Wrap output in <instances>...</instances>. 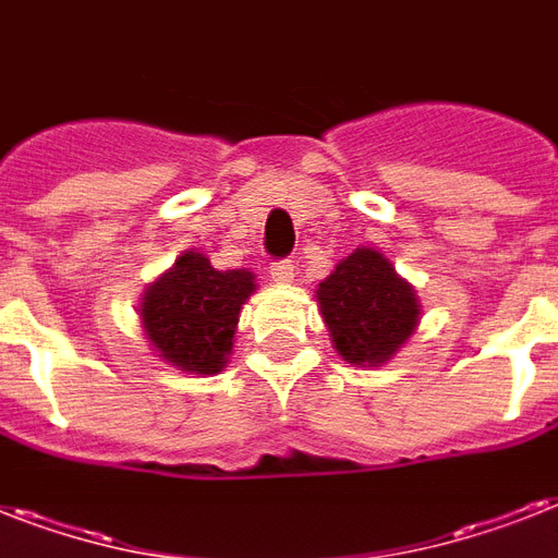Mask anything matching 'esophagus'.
<instances>
[{
  "mask_svg": "<svg viewBox=\"0 0 558 558\" xmlns=\"http://www.w3.org/2000/svg\"><path fill=\"white\" fill-rule=\"evenodd\" d=\"M295 275H298V266L292 260H278L269 266V278L275 280V283H292Z\"/></svg>",
  "mask_w": 558,
  "mask_h": 558,
  "instance_id": "esophagus-1",
  "label": "esophagus"
}]
</instances>
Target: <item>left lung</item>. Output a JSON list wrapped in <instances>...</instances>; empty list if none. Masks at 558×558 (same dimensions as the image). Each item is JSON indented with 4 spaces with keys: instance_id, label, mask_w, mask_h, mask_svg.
<instances>
[{
    "instance_id": "8db88e82",
    "label": "left lung",
    "mask_w": 558,
    "mask_h": 558,
    "mask_svg": "<svg viewBox=\"0 0 558 558\" xmlns=\"http://www.w3.org/2000/svg\"><path fill=\"white\" fill-rule=\"evenodd\" d=\"M318 310L348 365L379 367L420 322V298L376 248H356L318 283Z\"/></svg>"
}]
</instances>
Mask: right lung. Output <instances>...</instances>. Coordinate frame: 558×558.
I'll list each match as a JSON object with an SVG mask.
<instances>
[{"mask_svg": "<svg viewBox=\"0 0 558 558\" xmlns=\"http://www.w3.org/2000/svg\"><path fill=\"white\" fill-rule=\"evenodd\" d=\"M257 283L248 269L219 271L199 252H185L144 289L142 324L153 350L185 373H219L234 348L240 310Z\"/></svg>", "mask_w": 558, "mask_h": 558, "instance_id": "obj_1", "label": "right lung"}]
</instances>
